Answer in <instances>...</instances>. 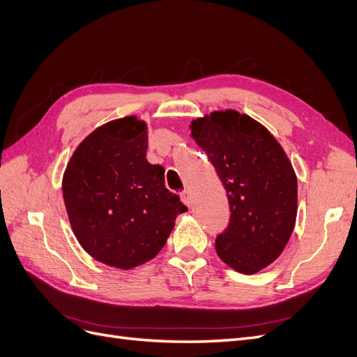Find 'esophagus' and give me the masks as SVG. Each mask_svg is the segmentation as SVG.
Masks as SVG:
<instances>
[{
	"mask_svg": "<svg viewBox=\"0 0 357 357\" xmlns=\"http://www.w3.org/2000/svg\"><path fill=\"white\" fill-rule=\"evenodd\" d=\"M181 200L185 203L188 207H192V199H191V194H190L188 190H183L181 192Z\"/></svg>",
	"mask_w": 357,
	"mask_h": 357,
	"instance_id": "esophagus-1",
	"label": "esophagus"
}]
</instances>
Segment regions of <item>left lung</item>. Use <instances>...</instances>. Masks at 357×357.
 I'll list each match as a JSON object with an SVG mask.
<instances>
[{"mask_svg":"<svg viewBox=\"0 0 357 357\" xmlns=\"http://www.w3.org/2000/svg\"><path fill=\"white\" fill-rule=\"evenodd\" d=\"M191 135L227 190L231 218L216 236L218 256L241 273L278 257L297 216V178L285 151L255 119L215 112L191 123Z\"/></svg>","mask_w":357,"mask_h":357,"instance_id":"8db88e82","label":"left lung"}]
</instances>
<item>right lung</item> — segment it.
I'll use <instances>...</instances> for the list:
<instances>
[{
	"mask_svg": "<svg viewBox=\"0 0 357 357\" xmlns=\"http://www.w3.org/2000/svg\"><path fill=\"white\" fill-rule=\"evenodd\" d=\"M147 126L135 116L89 134L66 167L63 199L76 238L104 265L132 269L166 244L187 212L165 187V169L145 158Z\"/></svg>",
	"mask_w": 357,
	"mask_h": 357,
	"instance_id": "add662e5",
	"label": "right lung"
}]
</instances>
